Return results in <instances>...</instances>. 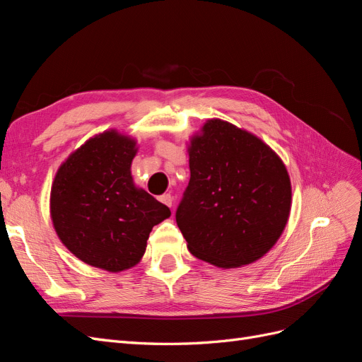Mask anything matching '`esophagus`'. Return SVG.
<instances>
[{"label": "esophagus", "mask_w": 362, "mask_h": 362, "mask_svg": "<svg viewBox=\"0 0 362 362\" xmlns=\"http://www.w3.org/2000/svg\"><path fill=\"white\" fill-rule=\"evenodd\" d=\"M158 201H160V202H163L164 205L172 206V196H170L169 193H164V194H161L160 198H158Z\"/></svg>", "instance_id": "34e87169"}]
</instances>
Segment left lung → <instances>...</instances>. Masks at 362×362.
I'll list each match as a JSON object with an SVG mask.
<instances>
[{
	"mask_svg": "<svg viewBox=\"0 0 362 362\" xmlns=\"http://www.w3.org/2000/svg\"><path fill=\"white\" fill-rule=\"evenodd\" d=\"M190 181L177 223L194 257L217 267L259 259L287 225L291 184L282 160L257 136L211 119L189 146Z\"/></svg>",
	"mask_w": 362,
	"mask_h": 362,
	"instance_id": "left-lung-1",
	"label": "left lung"
}]
</instances>
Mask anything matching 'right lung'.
Segmentation results:
<instances>
[{
  "mask_svg": "<svg viewBox=\"0 0 362 362\" xmlns=\"http://www.w3.org/2000/svg\"><path fill=\"white\" fill-rule=\"evenodd\" d=\"M136 152L134 140L105 131L72 152L54 178V228L86 264L108 272L136 266L152 228L170 216L166 205L134 185Z\"/></svg>",
  "mask_w": 362,
  "mask_h": 362,
  "instance_id": "obj_1",
  "label": "right lung"
}]
</instances>
